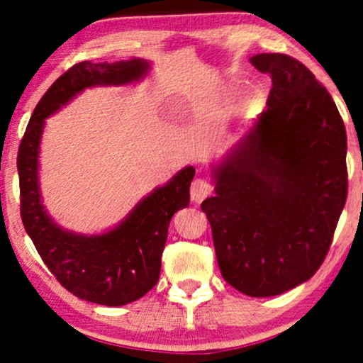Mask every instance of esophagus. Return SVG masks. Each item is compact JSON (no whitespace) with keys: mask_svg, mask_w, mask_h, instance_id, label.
Segmentation results:
<instances>
[{"mask_svg":"<svg viewBox=\"0 0 363 363\" xmlns=\"http://www.w3.org/2000/svg\"><path fill=\"white\" fill-rule=\"evenodd\" d=\"M212 191H213V186L207 178H195L194 183H191L190 195L194 202H202V200L207 199Z\"/></svg>","mask_w":363,"mask_h":363,"instance_id":"esophagus-1","label":"esophagus"}]
</instances>
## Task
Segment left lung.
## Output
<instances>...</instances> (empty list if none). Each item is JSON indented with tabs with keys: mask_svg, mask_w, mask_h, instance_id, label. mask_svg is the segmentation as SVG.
I'll use <instances>...</instances> for the list:
<instances>
[{
	"mask_svg": "<svg viewBox=\"0 0 363 363\" xmlns=\"http://www.w3.org/2000/svg\"><path fill=\"white\" fill-rule=\"evenodd\" d=\"M272 87L267 109L216 172L202 203L223 279L276 296L320 269L348 194L342 116L311 70L284 53L250 58Z\"/></svg>",
	"mask_w": 363,
	"mask_h": 363,
	"instance_id": "obj_1",
	"label": "left lung"
}]
</instances>
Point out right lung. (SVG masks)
I'll return each mask as SVG.
<instances>
[{
	"mask_svg": "<svg viewBox=\"0 0 363 363\" xmlns=\"http://www.w3.org/2000/svg\"><path fill=\"white\" fill-rule=\"evenodd\" d=\"M146 70L143 60H86L70 67L40 99L18 147L20 216L26 234L58 283L77 298L97 305H128L155 288L169 220L189 205L195 169H182L172 182L146 196L114 230L96 237L69 234L50 220L40 202L37 168L43 119L86 87L128 84Z\"/></svg>",
	"mask_w": 363,
	"mask_h": 363,
	"instance_id": "obj_1",
	"label": "right lung"
}]
</instances>
